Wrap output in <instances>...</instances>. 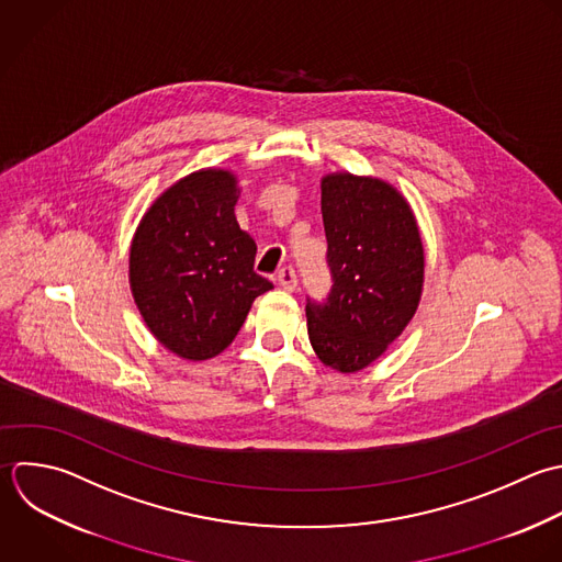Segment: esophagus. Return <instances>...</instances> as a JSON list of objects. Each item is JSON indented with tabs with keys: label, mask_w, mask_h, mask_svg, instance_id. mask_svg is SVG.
Instances as JSON below:
<instances>
[{
	"label": "esophagus",
	"mask_w": 562,
	"mask_h": 562,
	"mask_svg": "<svg viewBox=\"0 0 562 562\" xmlns=\"http://www.w3.org/2000/svg\"><path fill=\"white\" fill-rule=\"evenodd\" d=\"M278 284L284 289V291H295L297 289V276L291 267H284L278 271Z\"/></svg>",
	"instance_id": "34e87169"
}]
</instances>
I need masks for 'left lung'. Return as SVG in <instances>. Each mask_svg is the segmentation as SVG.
<instances>
[{
  "instance_id": "8db88e82",
  "label": "left lung",
  "mask_w": 562,
  "mask_h": 562,
  "mask_svg": "<svg viewBox=\"0 0 562 562\" xmlns=\"http://www.w3.org/2000/svg\"><path fill=\"white\" fill-rule=\"evenodd\" d=\"M322 214L335 289L306 304L317 359L341 374L372 366L414 319L425 245L407 196L387 179L348 170L322 177Z\"/></svg>"
}]
</instances>
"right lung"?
Returning a JSON list of instances; mask_svg holds the SVG:
<instances>
[{"instance_id": "right-lung-1", "label": "right lung", "mask_w": 562, "mask_h": 562, "mask_svg": "<svg viewBox=\"0 0 562 562\" xmlns=\"http://www.w3.org/2000/svg\"><path fill=\"white\" fill-rule=\"evenodd\" d=\"M229 168H201L168 186L142 214L128 247V286L150 335L186 361L221 355L254 300L273 289L254 271L256 243L234 205Z\"/></svg>"}]
</instances>
